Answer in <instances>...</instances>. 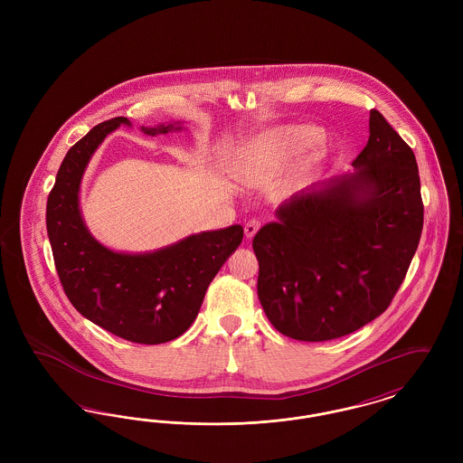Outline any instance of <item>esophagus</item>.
I'll list each match as a JSON object with an SVG mask.
<instances>
[{
	"label": "esophagus",
	"mask_w": 463,
	"mask_h": 463,
	"mask_svg": "<svg viewBox=\"0 0 463 463\" xmlns=\"http://www.w3.org/2000/svg\"><path fill=\"white\" fill-rule=\"evenodd\" d=\"M260 221H257V219H251V221L246 222L244 223V236L248 238V240H251L257 232H259V229H260Z\"/></svg>",
	"instance_id": "1"
}]
</instances>
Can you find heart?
Masks as SVG:
<instances>
[{"label":"heart","instance_id":"1","mask_svg":"<svg viewBox=\"0 0 463 463\" xmlns=\"http://www.w3.org/2000/svg\"><path fill=\"white\" fill-rule=\"evenodd\" d=\"M310 132L306 128H276L251 144L242 155V174L250 178L265 175L295 163L306 146Z\"/></svg>","mask_w":463,"mask_h":463}]
</instances>
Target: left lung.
I'll use <instances>...</instances> for the list:
<instances>
[{
    "label": "left lung",
    "mask_w": 463,
    "mask_h": 463,
    "mask_svg": "<svg viewBox=\"0 0 463 463\" xmlns=\"http://www.w3.org/2000/svg\"><path fill=\"white\" fill-rule=\"evenodd\" d=\"M354 174L295 194L253 238L259 298L302 342L363 328L391 306L423 227L417 159L376 109Z\"/></svg>",
    "instance_id": "8db88e82"
}]
</instances>
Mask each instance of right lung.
<instances>
[{
  "mask_svg": "<svg viewBox=\"0 0 463 463\" xmlns=\"http://www.w3.org/2000/svg\"><path fill=\"white\" fill-rule=\"evenodd\" d=\"M130 125L118 116L93 127L69 151L46 201V231L55 269L74 308L112 335L135 344L170 342L187 330L223 262L242 241L241 225L193 234L153 253H118L97 241L80 213V184L108 133ZM180 130L159 125L155 137Z\"/></svg>",
  "mask_w": 463,
  "mask_h": 463,
  "instance_id": "obj_1",
  "label": "right lung"
}]
</instances>
